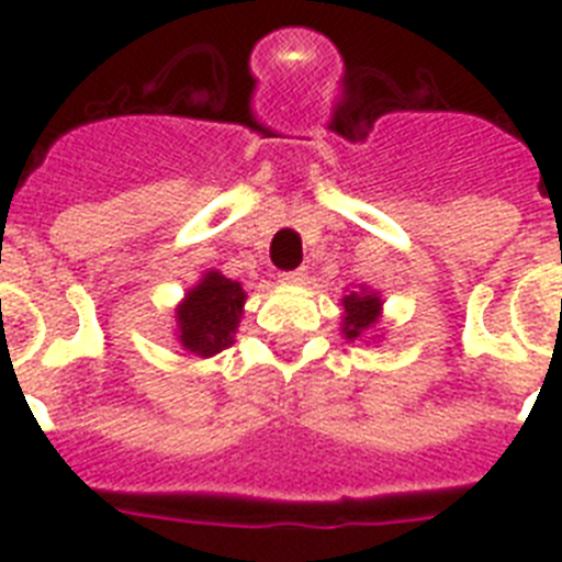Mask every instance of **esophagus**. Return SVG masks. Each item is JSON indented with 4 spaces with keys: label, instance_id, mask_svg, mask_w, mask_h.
<instances>
[{
    "label": "esophagus",
    "instance_id": "34e87169",
    "mask_svg": "<svg viewBox=\"0 0 562 562\" xmlns=\"http://www.w3.org/2000/svg\"><path fill=\"white\" fill-rule=\"evenodd\" d=\"M281 281L284 284H301V281H306V270H290V272H281Z\"/></svg>",
    "mask_w": 562,
    "mask_h": 562
}]
</instances>
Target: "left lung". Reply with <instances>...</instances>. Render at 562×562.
<instances>
[{"instance_id": "left-lung-1", "label": "left lung", "mask_w": 562, "mask_h": 562, "mask_svg": "<svg viewBox=\"0 0 562 562\" xmlns=\"http://www.w3.org/2000/svg\"><path fill=\"white\" fill-rule=\"evenodd\" d=\"M342 306L345 337L357 339L359 334H364L375 321H379V306H382V301L375 295H368V292H351V295L342 297Z\"/></svg>"}]
</instances>
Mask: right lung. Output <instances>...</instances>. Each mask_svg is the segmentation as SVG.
<instances>
[{
	"mask_svg": "<svg viewBox=\"0 0 562 562\" xmlns=\"http://www.w3.org/2000/svg\"><path fill=\"white\" fill-rule=\"evenodd\" d=\"M245 292L241 284L220 272H205V278L187 295L178 308V331L183 348L198 357H214L234 342Z\"/></svg>",
	"mask_w": 562,
	"mask_h": 562,
	"instance_id": "right-lung-1",
	"label": "right lung"
}]
</instances>
